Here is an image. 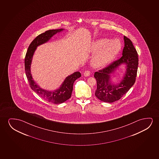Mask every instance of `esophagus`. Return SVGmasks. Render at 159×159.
Masks as SVG:
<instances>
[{
	"mask_svg": "<svg viewBox=\"0 0 159 159\" xmlns=\"http://www.w3.org/2000/svg\"><path fill=\"white\" fill-rule=\"evenodd\" d=\"M90 74H91V72L89 71V70H86L85 72H84V76H89L90 75Z\"/></svg>",
	"mask_w": 159,
	"mask_h": 159,
	"instance_id": "esophagus-1",
	"label": "esophagus"
}]
</instances>
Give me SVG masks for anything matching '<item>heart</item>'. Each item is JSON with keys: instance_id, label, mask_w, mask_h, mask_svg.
<instances>
[{"instance_id": "heart-1", "label": "heart", "mask_w": 159, "mask_h": 159, "mask_svg": "<svg viewBox=\"0 0 159 159\" xmlns=\"http://www.w3.org/2000/svg\"><path fill=\"white\" fill-rule=\"evenodd\" d=\"M121 49L120 42L118 39H100L94 42L91 47L92 52L96 53L92 60L96 67H103L113 61Z\"/></svg>"}]
</instances>
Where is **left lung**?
<instances>
[{"mask_svg": "<svg viewBox=\"0 0 159 159\" xmlns=\"http://www.w3.org/2000/svg\"><path fill=\"white\" fill-rule=\"evenodd\" d=\"M124 40L122 57L107 67L94 73V76L97 84L95 96L104 102H113L120 99L136 81L139 65L137 51L130 39L124 36ZM123 63L126 65L127 68L124 79L117 85L111 84L110 74Z\"/></svg>", "mask_w": 159, "mask_h": 159, "instance_id": "left-lung-1", "label": "left lung"}]
</instances>
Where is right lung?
Here are the masks:
<instances>
[{
    "instance_id": "obj_1",
    "label": "right lung",
    "mask_w": 159,
    "mask_h": 159,
    "mask_svg": "<svg viewBox=\"0 0 159 159\" xmlns=\"http://www.w3.org/2000/svg\"><path fill=\"white\" fill-rule=\"evenodd\" d=\"M62 30H63L62 29L49 30L37 36L29 46L24 60L26 76L31 89L44 100L56 104L65 102L70 98L73 84L77 79L81 76L80 73L79 72H74L73 74L66 78L65 80L59 89L54 91H49L39 87V86H38L33 80L31 74L30 67L33 55L37 47L48 42L57 33L61 32Z\"/></svg>"
}]
</instances>
